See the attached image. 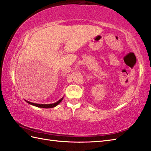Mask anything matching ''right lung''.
Wrapping results in <instances>:
<instances>
[{"instance_id": "add662e5", "label": "right lung", "mask_w": 151, "mask_h": 151, "mask_svg": "<svg viewBox=\"0 0 151 151\" xmlns=\"http://www.w3.org/2000/svg\"><path fill=\"white\" fill-rule=\"evenodd\" d=\"M63 97L62 98H61L59 101H58L57 102H54V103H52V104H37V103H34V102H29L28 101H26L24 100L25 101H26L27 103L30 104L32 106H36V107H38V108H54L57 105H58L61 102H62V101L63 100Z\"/></svg>"}]
</instances>
